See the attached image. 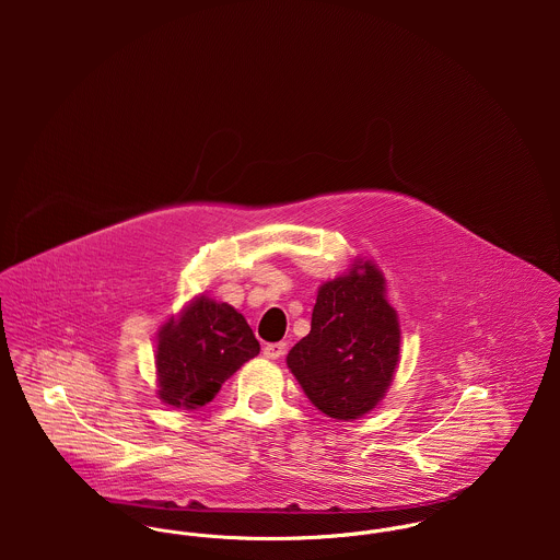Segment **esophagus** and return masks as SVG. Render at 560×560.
Listing matches in <instances>:
<instances>
[{"label": "esophagus", "instance_id": "34e87169", "mask_svg": "<svg viewBox=\"0 0 560 560\" xmlns=\"http://www.w3.org/2000/svg\"><path fill=\"white\" fill-rule=\"evenodd\" d=\"M287 353V342H269L262 347V355L269 360H278Z\"/></svg>", "mask_w": 560, "mask_h": 560}]
</instances>
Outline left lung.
I'll return each instance as SVG.
<instances>
[{
    "label": "left lung",
    "mask_w": 560,
    "mask_h": 560,
    "mask_svg": "<svg viewBox=\"0 0 560 560\" xmlns=\"http://www.w3.org/2000/svg\"><path fill=\"white\" fill-rule=\"evenodd\" d=\"M397 311L371 260L319 287L311 334L287 355L306 397L325 416L355 420L384 399L399 362Z\"/></svg>",
    "instance_id": "left-lung-1"
}]
</instances>
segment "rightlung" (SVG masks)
I'll return each mask as SVG.
<instances>
[{
  "label": "right lung",
  "instance_id": "right-lung-1",
  "mask_svg": "<svg viewBox=\"0 0 560 560\" xmlns=\"http://www.w3.org/2000/svg\"><path fill=\"white\" fill-rule=\"evenodd\" d=\"M260 345L243 315L207 295L196 298L158 338L160 399L178 409H198L222 384L258 355Z\"/></svg>",
  "mask_w": 560,
  "mask_h": 560
}]
</instances>
